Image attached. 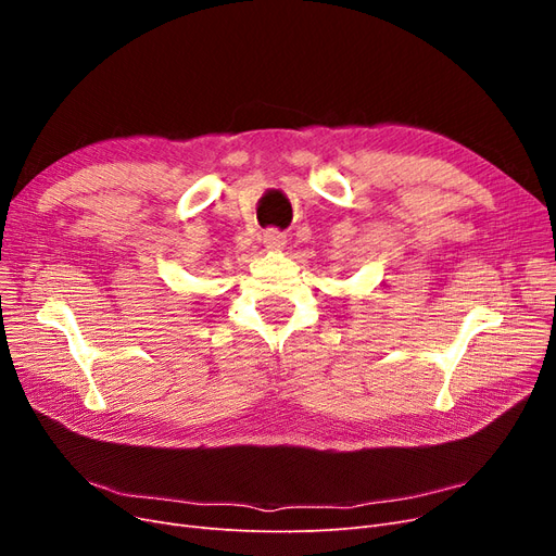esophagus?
I'll return each instance as SVG.
<instances>
[{
  "instance_id": "esophagus-1",
  "label": "esophagus",
  "mask_w": 556,
  "mask_h": 556,
  "mask_svg": "<svg viewBox=\"0 0 556 556\" xmlns=\"http://www.w3.org/2000/svg\"><path fill=\"white\" fill-rule=\"evenodd\" d=\"M262 243H264L266 248L278 250V248L285 245V233H282L280 229H266L264 237H262Z\"/></svg>"
}]
</instances>
